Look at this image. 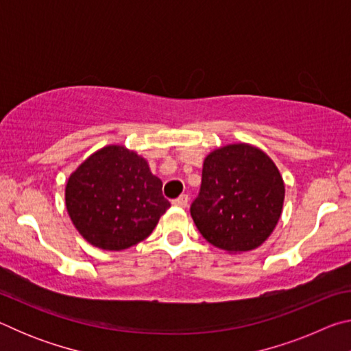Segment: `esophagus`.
Segmentation results:
<instances>
[{"label": "esophagus", "mask_w": 351, "mask_h": 351, "mask_svg": "<svg viewBox=\"0 0 351 351\" xmlns=\"http://www.w3.org/2000/svg\"><path fill=\"white\" fill-rule=\"evenodd\" d=\"M171 204L176 206V207H187L189 197H187V195H181V197H178L176 199L171 201Z\"/></svg>", "instance_id": "34e87169"}]
</instances>
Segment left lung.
<instances>
[{
	"mask_svg": "<svg viewBox=\"0 0 351 351\" xmlns=\"http://www.w3.org/2000/svg\"><path fill=\"white\" fill-rule=\"evenodd\" d=\"M285 182L274 161L251 144H229L207 154L190 213L215 247L241 254L268 240L280 219Z\"/></svg>",
	"mask_w": 351,
	"mask_h": 351,
	"instance_id": "obj_1",
	"label": "left lung"
}]
</instances>
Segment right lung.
<instances>
[{
  "label": "right lung",
  "instance_id": "1",
  "mask_svg": "<svg viewBox=\"0 0 351 351\" xmlns=\"http://www.w3.org/2000/svg\"><path fill=\"white\" fill-rule=\"evenodd\" d=\"M79 234L104 251H122L153 232L170 203L148 162L123 145H106L71 173L64 189Z\"/></svg>",
  "mask_w": 351,
  "mask_h": 351
}]
</instances>
